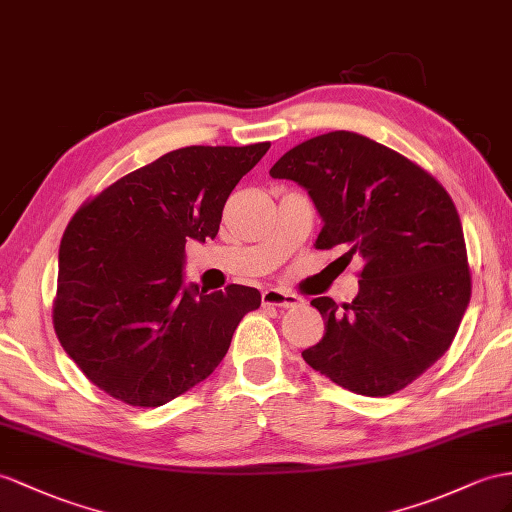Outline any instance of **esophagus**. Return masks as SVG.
Instances as JSON below:
<instances>
[{
    "mask_svg": "<svg viewBox=\"0 0 512 512\" xmlns=\"http://www.w3.org/2000/svg\"><path fill=\"white\" fill-rule=\"evenodd\" d=\"M261 303L268 305V307H283V309H290L300 305V298L290 294V292H283L279 287H268V290L261 292Z\"/></svg>",
    "mask_w": 512,
    "mask_h": 512,
    "instance_id": "obj_1",
    "label": "esophagus"
}]
</instances>
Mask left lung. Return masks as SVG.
<instances>
[{"instance_id": "8db88e82", "label": "left lung", "mask_w": 512, "mask_h": 512, "mask_svg": "<svg viewBox=\"0 0 512 512\" xmlns=\"http://www.w3.org/2000/svg\"><path fill=\"white\" fill-rule=\"evenodd\" d=\"M305 188L322 218L316 248L363 257L359 294L313 298L324 337L313 370L361 396H389L450 348L471 296L461 218L426 170L355 131L300 142L270 168Z\"/></svg>"}]
</instances>
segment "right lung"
I'll use <instances>...</instances> for the list:
<instances>
[{
    "mask_svg": "<svg viewBox=\"0 0 512 512\" xmlns=\"http://www.w3.org/2000/svg\"><path fill=\"white\" fill-rule=\"evenodd\" d=\"M270 149L183 147L114 181L62 235L54 329L108 396L162 406L212 374L255 287L207 292L183 281L186 242L216 238L222 207Z\"/></svg>",
    "mask_w": 512,
    "mask_h": 512,
    "instance_id": "1",
    "label": "right lung"
}]
</instances>
